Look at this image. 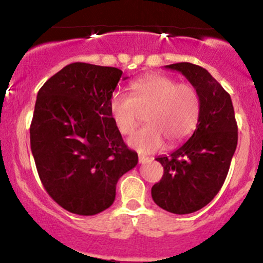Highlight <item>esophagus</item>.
Returning <instances> with one entry per match:
<instances>
[{
    "label": "esophagus",
    "instance_id": "34e87169",
    "mask_svg": "<svg viewBox=\"0 0 263 263\" xmlns=\"http://www.w3.org/2000/svg\"><path fill=\"white\" fill-rule=\"evenodd\" d=\"M148 161H151L149 157L142 156V155L138 156V162H140V163H146V162H148Z\"/></svg>",
    "mask_w": 263,
    "mask_h": 263
}]
</instances>
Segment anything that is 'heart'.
I'll return each mask as SVG.
<instances>
[{
	"label": "heart",
	"instance_id": "heart-1",
	"mask_svg": "<svg viewBox=\"0 0 263 263\" xmlns=\"http://www.w3.org/2000/svg\"><path fill=\"white\" fill-rule=\"evenodd\" d=\"M131 96L120 91L111 95L110 115L122 136H129L142 121L147 125L128 140L141 153H153L164 141L170 147L182 143L197 128L200 98L192 84L179 83L163 74H147L129 85Z\"/></svg>",
	"mask_w": 263,
	"mask_h": 263
}]
</instances>
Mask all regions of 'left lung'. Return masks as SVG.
<instances>
[{
    "label": "left lung",
    "instance_id": "obj_1",
    "mask_svg": "<svg viewBox=\"0 0 263 263\" xmlns=\"http://www.w3.org/2000/svg\"><path fill=\"white\" fill-rule=\"evenodd\" d=\"M167 68L180 71L200 98L197 129L171 156L157 158L163 176L152 186L158 206L183 215L200 210L221 189L237 146V122L230 95L206 69L186 62Z\"/></svg>",
    "mask_w": 263,
    "mask_h": 263
}]
</instances>
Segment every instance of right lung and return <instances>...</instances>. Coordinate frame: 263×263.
Instances as JSON below:
<instances>
[{
    "label": "right lung",
    "instance_id": "obj_1",
    "mask_svg": "<svg viewBox=\"0 0 263 263\" xmlns=\"http://www.w3.org/2000/svg\"><path fill=\"white\" fill-rule=\"evenodd\" d=\"M122 71L71 63L39 89L29 127L39 179L49 197L77 215H96L112 205L120 177L136 167L110 115Z\"/></svg>",
    "mask_w": 263,
    "mask_h": 263
}]
</instances>
